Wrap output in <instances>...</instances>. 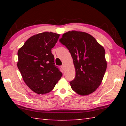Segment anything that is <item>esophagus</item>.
<instances>
[{"label": "esophagus", "instance_id": "1", "mask_svg": "<svg viewBox=\"0 0 126 126\" xmlns=\"http://www.w3.org/2000/svg\"><path fill=\"white\" fill-rule=\"evenodd\" d=\"M61 68H62V69L63 70V71H64V68H65V66H64V65L63 64L61 66Z\"/></svg>", "mask_w": 126, "mask_h": 126}]
</instances>
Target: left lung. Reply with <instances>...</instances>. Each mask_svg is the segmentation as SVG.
I'll use <instances>...</instances> for the list:
<instances>
[{"instance_id": "1", "label": "left lung", "mask_w": 126, "mask_h": 126, "mask_svg": "<svg viewBox=\"0 0 126 126\" xmlns=\"http://www.w3.org/2000/svg\"><path fill=\"white\" fill-rule=\"evenodd\" d=\"M59 41L73 60L76 77L69 82L72 89L81 95L93 93L101 84L106 71L104 48L91 35L82 32H68Z\"/></svg>"}]
</instances>
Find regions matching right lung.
Returning a JSON list of instances; mask_svg holds the SVG:
<instances>
[{
  "mask_svg": "<svg viewBox=\"0 0 126 126\" xmlns=\"http://www.w3.org/2000/svg\"><path fill=\"white\" fill-rule=\"evenodd\" d=\"M59 37L55 33H39L30 37L18 51L17 66L23 80L37 94L50 92L62 76L51 50Z\"/></svg>",
  "mask_w": 126,
  "mask_h": 126,
  "instance_id": "1",
  "label": "right lung"
}]
</instances>
